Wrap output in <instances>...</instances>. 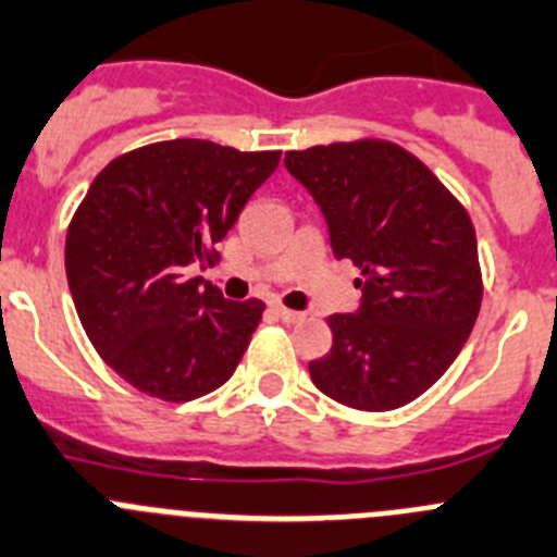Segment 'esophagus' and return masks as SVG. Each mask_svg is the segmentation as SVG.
<instances>
[{"label": "esophagus", "instance_id": "obj_1", "mask_svg": "<svg viewBox=\"0 0 557 557\" xmlns=\"http://www.w3.org/2000/svg\"><path fill=\"white\" fill-rule=\"evenodd\" d=\"M274 313H277L280 319H283V322H288V324H294V322H302V319H305V313H299V310H290V308H285V305H274Z\"/></svg>", "mask_w": 557, "mask_h": 557}]
</instances>
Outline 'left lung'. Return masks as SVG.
Segmentation results:
<instances>
[{
    "label": "left lung",
    "mask_w": 557,
    "mask_h": 557,
    "mask_svg": "<svg viewBox=\"0 0 557 557\" xmlns=\"http://www.w3.org/2000/svg\"><path fill=\"white\" fill-rule=\"evenodd\" d=\"M313 194L335 258L360 269L358 313H333V347L310 360L322 394L355 410H394L447 372L478 322L483 272L460 199L422 160L383 138L285 152Z\"/></svg>",
    "instance_id": "left-lung-1"
}]
</instances>
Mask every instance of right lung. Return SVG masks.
<instances>
[{"instance_id":"1","label":"right lung","mask_w":557,"mask_h":557,"mask_svg":"<svg viewBox=\"0 0 557 557\" xmlns=\"http://www.w3.org/2000/svg\"><path fill=\"white\" fill-rule=\"evenodd\" d=\"M280 152L174 138L113 158L66 233V277L85 335L133 388L188 403L233 377L267 305L230 302L188 267L216 260Z\"/></svg>"}]
</instances>
